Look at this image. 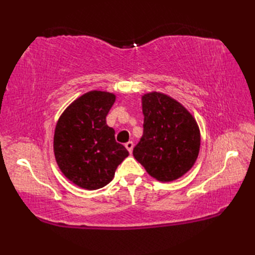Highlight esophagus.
<instances>
[{"instance_id":"34e87169","label":"esophagus","mask_w":255,"mask_h":255,"mask_svg":"<svg viewBox=\"0 0 255 255\" xmlns=\"http://www.w3.org/2000/svg\"><path fill=\"white\" fill-rule=\"evenodd\" d=\"M125 147H126L129 152L131 153L132 152V149H133V142L132 141H128L126 144H125Z\"/></svg>"}]
</instances>
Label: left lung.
Masks as SVG:
<instances>
[{
  "label": "left lung",
  "mask_w": 255,
  "mask_h": 255,
  "mask_svg": "<svg viewBox=\"0 0 255 255\" xmlns=\"http://www.w3.org/2000/svg\"><path fill=\"white\" fill-rule=\"evenodd\" d=\"M142 113L143 134L133 148L134 159L160 182L177 180L199 153L196 121L177 101L159 92L142 96Z\"/></svg>",
  "instance_id": "8db88e82"
}]
</instances>
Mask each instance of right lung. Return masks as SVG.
I'll return each instance as SVG.
<instances>
[{
  "label": "right lung",
  "mask_w": 255,
  "mask_h": 255,
  "mask_svg": "<svg viewBox=\"0 0 255 255\" xmlns=\"http://www.w3.org/2000/svg\"><path fill=\"white\" fill-rule=\"evenodd\" d=\"M115 99L108 92L91 91L70 104L57 123L53 151L59 169L89 191L107 185L129 155L106 124Z\"/></svg>",
  "instance_id": "right-lung-1"
}]
</instances>
